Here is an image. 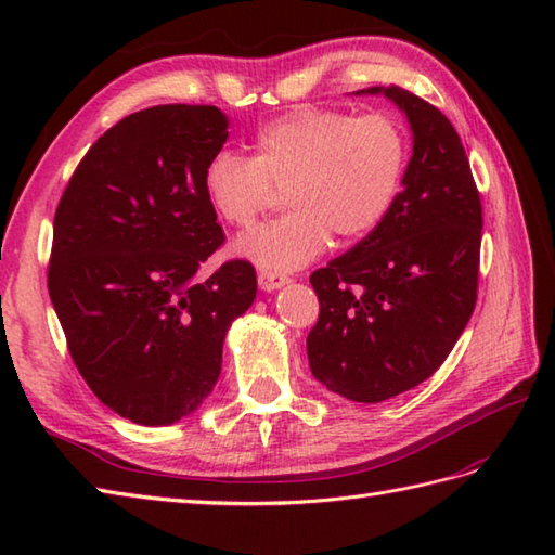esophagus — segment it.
I'll list each match as a JSON object with an SVG mask.
<instances>
[{"label":"esophagus","instance_id":"1","mask_svg":"<svg viewBox=\"0 0 555 555\" xmlns=\"http://www.w3.org/2000/svg\"><path fill=\"white\" fill-rule=\"evenodd\" d=\"M257 281H259V288H262V291H276V288H281V286H286V284H288V276H286V274H281V271L259 269Z\"/></svg>","mask_w":555,"mask_h":555}]
</instances>
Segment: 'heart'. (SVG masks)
Listing matches in <instances>:
<instances>
[{"label":"heart","mask_w":555,"mask_h":555,"mask_svg":"<svg viewBox=\"0 0 555 555\" xmlns=\"http://www.w3.org/2000/svg\"><path fill=\"white\" fill-rule=\"evenodd\" d=\"M408 159V133L391 114L298 107L259 126L255 157L217 152L203 183L235 229H250L286 188L288 215L235 247L269 271H291L312 262L332 233L350 245L379 229L403 191Z\"/></svg>","instance_id":"b5f03b06"}]
</instances>
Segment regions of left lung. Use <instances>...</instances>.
I'll return each instance as SVG.
<instances>
[{"instance_id":"left-lung-1","label":"left lung","mask_w":555,"mask_h":555,"mask_svg":"<svg viewBox=\"0 0 555 555\" xmlns=\"http://www.w3.org/2000/svg\"><path fill=\"white\" fill-rule=\"evenodd\" d=\"M415 145L391 215L312 271L320 317L308 334L317 382L356 403H382L441 367L477 305L481 199L453 124L405 88Z\"/></svg>"}]
</instances>
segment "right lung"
Masks as SVG:
<instances>
[{"instance_id":"add662e5","label":"right lung","mask_w":555,"mask_h":555,"mask_svg":"<svg viewBox=\"0 0 555 555\" xmlns=\"http://www.w3.org/2000/svg\"><path fill=\"white\" fill-rule=\"evenodd\" d=\"M211 104H157L95 140L56 205L47 288L80 376L116 415L173 424L221 372L223 338L257 293L255 267L229 259L205 167L227 143Z\"/></svg>"}]
</instances>
